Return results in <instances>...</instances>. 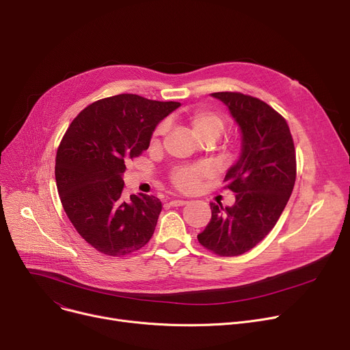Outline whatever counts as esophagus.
<instances>
[{
  "label": "esophagus",
  "mask_w": 350,
  "mask_h": 350,
  "mask_svg": "<svg viewBox=\"0 0 350 350\" xmlns=\"http://www.w3.org/2000/svg\"><path fill=\"white\" fill-rule=\"evenodd\" d=\"M186 204H187L186 200H170V206H173V207H181Z\"/></svg>",
  "instance_id": "1"
}]
</instances>
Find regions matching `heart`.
Masks as SVG:
<instances>
[{
  "label": "heart",
  "instance_id": "obj_1",
  "mask_svg": "<svg viewBox=\"0 0 350 350\" xmlns=\"http://www.w3.org/2000/svg\"><path fill=\"white\" fill-rule=\"evenodd\" d=\"M185 122L187 123L193 137L197 142L203 140H217L221 133L224 132L226 122L218 113L213 112L210 109H194L190 113L186 115ZM165 131H167V123H160L153 132L152 143L157 144L160 142V137L164 136ZM207 172L201 167H180L174 170L170 176L172 185L183 191V193H191L194 191L200 181L206 177Z\"/></svg>",
  "mask_w": 350,
  "mask_h": 350
}]
</instances>
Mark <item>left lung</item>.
I'll return each mask as SVG.
<instances>
[{"label": "left lung", "instance_id": "1", "mask_svg": "<svg viewBox=\"0 0 350 350\" xmlns=\"http://www.w3.org/2000/svg\"><path fill=\"white\" fill-rule=\"evenodd\" d=\"M241 131V153L224 181L235 203H211V219L197 235L204 248L221 256L254 248L277 224L297 178L295 146L286 120L269 105L240 92H215Z\"/></svg>", "mask_w": 350, "mask_h": 350}]
</instances>
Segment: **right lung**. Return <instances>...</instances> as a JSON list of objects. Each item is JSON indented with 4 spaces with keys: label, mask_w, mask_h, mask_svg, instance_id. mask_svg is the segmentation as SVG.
<instances>
[{
    "label": "right lung",
    "mask_w": 350,
    "mask_h": 350,
    "mask_svg": "<svg viewBox=\"0 0 350 350\" xmlns=\"http://www.w3.org/2000/svg\"><path fill=\"white\" fill-rule=\"evenodd\" d=\"M180 106L133 94L96 100L73 119L58 147L55 178L64 210L83 240L120 256L152 238L161 201L123 198L126 163L150 144L156 126Z\"/></svg>",
    "instance_id": "1"
}]
</instances>
